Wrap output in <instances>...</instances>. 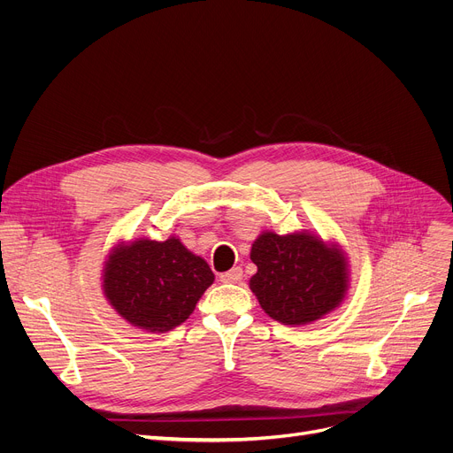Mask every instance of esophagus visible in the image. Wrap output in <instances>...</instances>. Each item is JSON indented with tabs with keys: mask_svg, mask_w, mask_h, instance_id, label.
Listing matches in <instances>:
<instances>
[{
	"mask_svg": "<svg viewBox=\"0 0 453 453\" xmlns=\"http://www.w3.org/2000/svg\"><path fill=\"white\" fill-rule=\"evenodd\" d=\"M219 278H221V282H225V284H238L240 280L243 278V269L242 267H232L230 271L223 273Z\"/></svg>",
	"mask_w": 453,
	"mask_h": 453,
	"instance_id": "34e87169",
	"label": "esophagus"
}]
</instances>
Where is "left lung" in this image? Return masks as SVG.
<instances>
[{"label":"left lung","instance_id":"obj_1","mask_svg":"<svg viewBox=\"0 0 453 453\" xmlns=\"http://www.w3.org/2000/svg\"><path fill=\"white\" fill-rule=\"evenodd\" d=\"M257 273L250 289L269 317L284 325H308L326 315L347 291V262L311 234L264 232L252 243Z\"/></svg>","mask_w":453,"mask_h":453}]
</instances>
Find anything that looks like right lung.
Returning <instances> with one entry per match:
<instances>
[{"label": "right lung", "instance_id": "right-lung-1", "mask_svg": "<svg viewBox=\"0 0 453 453\" xmlns=\"http://www.w3.org/2000/svg\"><path fill=\"white\" fill-rule=\"evenodd\" d=\"M211 284L208 264L177 238L119 245L103 274L114 310L133 326L158 334L182 325Z\"/></svg>", "mask_w": 453, "mask_h": 453}]
</instances>
